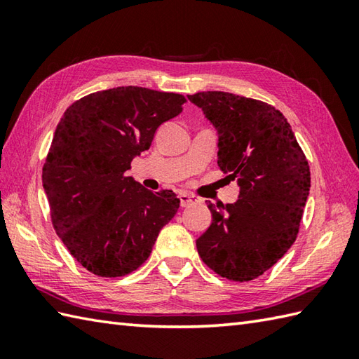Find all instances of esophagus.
I'll list each match as a JSON object with an SVG mask.
<instances>
[{
	"mask_svg": "<svg viewBox=\"0 0 359 359\" xmlns=\"http://www.w3.org/2000/svg\"><path fill=\"white\" fill-rule=\"evenodd\" d=\"M179 199H180V205H182V207H188V205H191V203L199 201L196 196L188 194V193H180V194H179Z\"/></svg>",
	"mask_w": 359,
	"mask_h": 359,
	"instance_id": "1",
	"label": "esophagus"
}]
</instances>
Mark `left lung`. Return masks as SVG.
I'll return each mask as SVG.
<instances>
[{
    "instance_id": "obj_1",
    "label": "left lung",
    "mask_w": 359,
    "mask_h": 359,
    "mask_svg": "<svg viewBox=\"0 0 359 359\" xmlns=\"http://www.w3.org/2000/svg\"><path fill=\"white\" fill-rule=\"evenodd\" d=\"M216 128L217 165L238 180L234 203H208L212 222L196 241L219 276L256 279L296 241L310 191L309 162L282 112L222 90L188 95Z\"/></svg>"
}]
</instances>
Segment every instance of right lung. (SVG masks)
Wrapping results in <instances>:
<instances>
[{"label":"right lung","mask_w":359,"mask_h":359,"mask_svg":"<svg viewBox=\"0 0 359 359\" xmlns=\"http://www.w3.org/2000/svg\"><path fill=\"white\" fill-rule=\"evenodd\" d=\"M185 102L180 94L120 86L80 98L60 118L43 188L60 239L97 276L139 269L177 212L171 189L152 193L126 171Z\"/></svg>","instance_id":"obj_1"}]
</instances>
